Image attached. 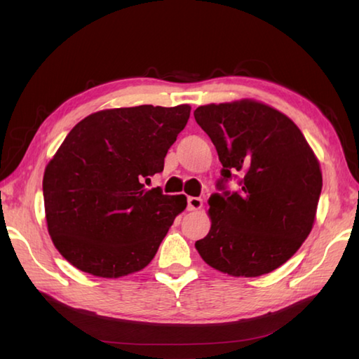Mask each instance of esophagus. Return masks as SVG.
<instances>
[{
    "instance_id": "34e87169",
    "label": "esophagus",
    "mask_w": 359,
    "mask_h": 359,
    "mask_svg": "<svg viewBox=\"0 0 359 359\" xmlns=\"http://www.w3.org/2000/svg\"><path fill=\"white\" fill-rule=\"evenodd\" d=\"M202 205H203V202H202L201 197H188V210L189 211L201 210Z\"/></svg>"
}]
</instances>
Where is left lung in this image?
<instances>
[{
	"label": "left lung",
	"mask_w": 359,
	"mask_h": 359,
	"mask_svg": "<svg viewBox=\"0 0 359 359\" xmlns=\"http://www.w3.org/2000/svg\"><path fill=\"white\" fill-rule=\"evenodd\" d=\"M194 118L224 166L219 189L231 174L242 177L239 193L211 194V228L196 250L234 278L279 269L315 224L323 172L313 149L292 118L251 98L199 106Z\"/></svg>",
	"instance_id": "8db88e82"
}]
</instances>
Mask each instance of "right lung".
Here are the masks:
<instances>
[{
    "label": "right lung",
    "instance_id": "add662e5",
    "mask_svg": "<svg viewBox=\"0 0 359 359\" xmlns=\"http://www.w3.org/2000/svg\"><path fill=\"white\" fill-rule=\"evenodd\" d=\"M189 104L97 111L75 125L43 175L53 245L97 278L143 270L156 256L187 197L147 189L189 118Z\"/></svg>",
    "mask_w": 359,
    "mask_h": 359
}]
</instances>
